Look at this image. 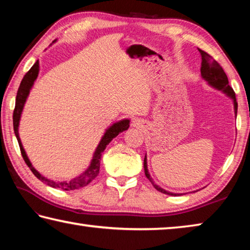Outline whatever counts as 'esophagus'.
<instances>
[{
  "label": "esophagus",
  "mask_w": 250,
  "mask_h": 250,
  "mask_svg": "<svg viewBox=\"0 0 250 250\" xmlns=\"http://www.w3.org/2000/svg\"><path fill=\"white\" fill-rule=\"evenodd\" d=\"M132 126L137 129H142L143 128V121L141 119H134L132 121Z\"/></svg>",
  "instance_id": "esophagus-1"
}]
</instances>
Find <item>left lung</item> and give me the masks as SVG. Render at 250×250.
<instances>
[{"mask_svg":"<svg viewBox=\"0 0 250 250\" xmlns=\"http://www.w3.org/2000/svg\"><path fill=\"white\" fill-rule=\"evenodd\" d=\"M198 52L201 53V57H202V67H201V76L202 78L205 80L208 86H210L214 89L222 91L223 94H225L228 98L231 99L232 101V105H234V112H235V117H237V104L236 101V96L235 92L232 90V88L229 86L228 83V78L225 74V71L222 68V66L218 64V62L215 61V59L211 58L208 54L205 53L204 50L198 49ZM143 167H145V174L146 176L149 179V181L152 183V185L154 186L155 189H158L159 192L163 193V194H167V195L171 196H180L183 195L184 193H172L168 192L167 189H164L159 186L158 184L154 183L153 179H152L149 170H147V160H146V154L145 155V161H143ZM196 192V191H194ZM186 194V193H185Z\"/></svg>","mask_w":250,"mask_h":250,"instance_id":"obj_1","label":"left lung"}]
</instances>
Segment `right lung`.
Wrapping results in <instances>:
<instances>
[{
  "instance_id": "1",
  "label": "right lung",
  "mask_w": 250,
  "mask_h": 250,
  "mask_svg": "<svg viewBox=\"0 0 250 250\" xmlns=\"http://www.w3.org/2000/svg\"><path fill=\"white\" fill-rule=\"evenodd\" d=\"M39 73H40V62L36 61L35 64L32 66V68L28 70V73L24 76V78L22 79V83L20 84L18 95H16L15 109L13 113L14 133L16 135V139H18L19 141L20 149H21V152H22V156L25 161V163L27 164L28 167L31 168V171L33 172V174L35 175L37 179L41 180L43 183L49 185L50 188H61V189H64V191H70V189L73 191V189H77L79 188H83V186L88 185L97 175H98L99 170H100L101 154H103V152L104 151V149L107 147L109 143L112 141L113 138H116L118 134L129 129L130 119H121L110 125L109 128L105 129L104 135L101 137L100 141L98 143V146L96 147L94 154H92V159L90 161L89 167H88L83 173H80L78 176L74 177V179H71L70 181H54V180L47 179V177L42 175L41 173L33 167V164L31 163V161H29L26 152L24 150L22 141H21V138H20V133H19L20 121H21V117H22L24 105L26 104L28 95L32 90L34 83H35L37 77H39Z\"/></svg>"
}]
</instances>
